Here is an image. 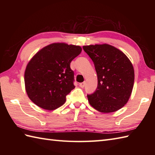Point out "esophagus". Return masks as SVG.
Returning <instances> with one entry per match:
<instances>
[{
  "mask_svg": "<svg viewBox=\"0 0 155 155\" xmlns=\"http://www.w3.org/2000/svg\"><path fill=\"white\" fill-rule=\"evenodd\" d=\"M84 85H85V83H84H84H81L79 84V86H80V87H81V88H83V87H84Z\"/></svg>",
  "mask_w": 155,
  "mask_h": 155,
  "instance_id": "obj_1",
  "label": "esophagus"
}]
</instances>
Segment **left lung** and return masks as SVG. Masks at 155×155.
Masks as SVG:
<instances>
[{"mask_svg": "<svg viewBox=\"0 0 155 155\" xmlns=\"http://www.w3.org/2000/svg\"><path fill=\"white\" fill-rule=\"evenodd\" d=\"M83 48L94 62L98 78L96 91L87 95L90 104L103 113L120 109L133 88L134 71L130 61L119 49L108 44Z\"/></svg>", "mask_w": 155, "mask_h": 155, "instance_id": "1", "label": "left lung"}]
</instances>
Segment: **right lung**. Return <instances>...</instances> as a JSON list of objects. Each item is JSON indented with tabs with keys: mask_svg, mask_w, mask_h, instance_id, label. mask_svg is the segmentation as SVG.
<instances>
[{
	"mask_svg": "<svg viewBox=\"0 0 155 155\" xmlns=\"http://www.w3.org/2000/svg\"><path fill=\"white\" fill-rule=\"evenodd\" d=\"M82 51L80 46L57 42L36 53L25 72L28 98L43 109L52 110L64 104L66 96L74 88L71 62Z\"/></svg>",
	"mask_w": 155,
	"mask_h": 155,
	"instance_id": "1",
	"label": "right lung"
}]
</instances>
